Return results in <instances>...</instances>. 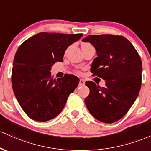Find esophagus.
<instances>
[{
    "instance_id": "1",
    "label": "esophagus",
    "mask_w": 151,
    "mask_h": 151,
    "mask_svg": "<svg viewBox=\"0 0 151 151\" xmlns=\"http://www.w3.org/2000/svg\"><path fill=\"white\" fill-rule=\"evenodd\" d=\"M84 84H85V81H84L83 79H79V86H84Z\"/></svg>"
}]
</instances>
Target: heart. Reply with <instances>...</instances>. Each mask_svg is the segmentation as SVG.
<instances>
[{
  "instance_id": "1",
  "label": "heart",
  "mask_w": 151,
  "mask_h": 151,
  "mask_svg": "<svg viewBox=\"0 0 151 151\" xmlns=\"http://www.w3.org/2000/svg\"><path fill=\"white\" fill-rule=\"evenodd\" d=\"M87 45H89V44H88V43H83V44H82V47H83V46H87Z\"/></svg>"
}]
</instances>
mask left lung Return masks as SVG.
Segmentation results:
<instances>
[{"mask_svg": "<svg viewBox=\"0 0 151 151\" xmlns=\"http://www.w3.org/2000/svg\"><path fill=\"white\" fill-rule=\"evenodd\" d=\"M97 51L91 66L92 76L106 81L100 87L92 81L85 84L89 94L86 106L94 118L105 123L121 119L138 96L142 82V62L138 53L126 38L112 34L89 35L82 39Z\"/></svg>", "mask_w": 151, "mask_h": 151, "instance_id": "8db88e82", "label": "left lung"}]
</instances>
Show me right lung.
Listing matches in <instances>:
<instances>
[{
    "label": "right lung",
    "mask_w": 151,
    "mask_h": 151,
    "mask_svg": "<svg viewBox=\"0 0 151 151\" xmlns=\"http://www.w3.org/2000/svg\"><path fill=\"white\" fill-rule=\"evenodd\" d=\"M82 34L41 32L26 40L15 55L11 74L13 90L21 108L31 119L44 122L62 112L79 79L67 74L53 79L51 68L63 62L65 50Z\"/></svg>",
    "instance_id": "right-lung-1"
}]
</instances>
